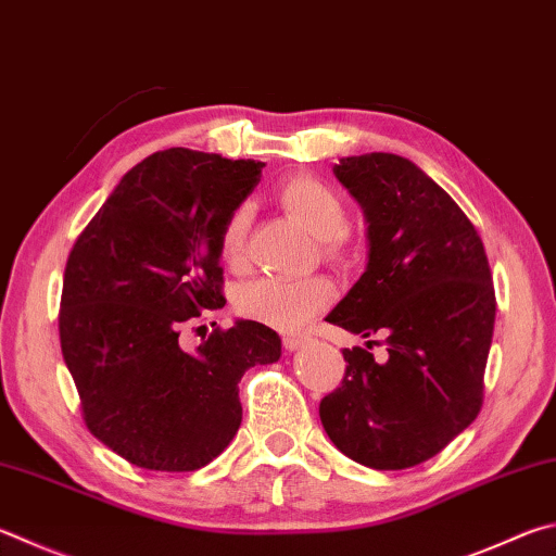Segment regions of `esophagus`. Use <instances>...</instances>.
Segmentation results:
<instances>
[{
  "instance_id": "obj_1",
  "label": "esophagus",
  "mask_w": 556,
  "mask_h": 556,
  "mask_svg": "<svg viewBox=\"0 0 556 556\" xmlns=\"http://www.w3.org/2000/svg\"><path fill=\"white\" fill-rule=\"evenodd\" d=\"M281 342H285V348L291 352V350H299L301 345H306V338L304 336H285L281 338Z\"/></svg>"
}]
</instances>
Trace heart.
I'll return each instance as SVG.
<instances>
[{
    "instance_id": "1",
    "label": "heart",
    "mask_w": 556,
    "mask_h": 556,
    "mask_svg": "<svg viewBox=\"0 0 556 556\" xmlns=\"http://www.w3.org/2000/svg\"><path fill=\"white\" fill-rule=\"evenodd\" d=\"M287 214L301 220L313 236L326 240L330 255L338 252V240L348 228V208L328 185L316 177H291L277 191ZM250 228V208L238 206L228 214L218 236V260L228 269L245 267V238ZM336 287L328 277L281 279L260 277L238 289L236 311L243 318L265 323L277 330H301L330 304Z\"/></svg>"
}]
</instances>
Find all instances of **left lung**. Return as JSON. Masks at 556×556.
<instances>
[{"label": "left lung", "mask_w": 556, "mask_h": 556, "mask_svg": "<svg viewBox=\"0 0 556 556\" xmlns=\"http://www.w3.org/2000/svg\"><path fill=\"white\" fill-rule=\"evenodd\" d=\"M336 177L365 208L369 262L326 320L383 340L342 350L345 377L320 401V422L350 459L408 469L481 410L496 320L489 257L467 214L410 160L342 157ZM371 341L388 348L383 363Z\"/></svg>", "instance_id": "8db88e82"}]
</instances>
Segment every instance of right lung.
Returning <instances> with one entry per match:
<instances>
[{
	"label": "right lung",
	"instance_id": "right-lung-1",
	"mask_svg": "<svg viewBox=\"0 0 556 556\" xmlns=\"http://www.w3.org/2000/svg\"><path fill=\"white\" fill-rule=\"evenodd\" d=\"M262 167L187 148L153 153L70 250L58 328L85 426L140 469L216 459L243 420L240 379L281 355L277 332L257 320L179 348L181 326L226 304L218 236Z\"/></svg>",
	"mask_w": 556,
	"mask_h": 556
}]
</instances>
